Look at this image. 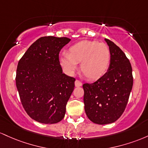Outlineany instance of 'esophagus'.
<instances>
[{"label":"esophagus","instance_id":"34e87169","mask_svg":"<svg viewBox=\"0 0 148 148\" xmlns=\"http://www.w3.org/2000/svg\"><path fill=\"white\" fill-rule=\"evenodd\" d=\"M75 87H81L82 85V82L78 79H76L75 82Z\"/></svg>","mask_w":148,"mask_h":148}]
</instances>
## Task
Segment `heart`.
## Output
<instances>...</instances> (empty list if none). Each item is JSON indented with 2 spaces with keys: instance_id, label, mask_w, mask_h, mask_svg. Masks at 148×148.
Segmentation results:
<instances>
[{
  "instance_id": "b5f03b06",
  "label": "heart",
  "mask_w": 148,
  "mask_h": 148,
  "mask_svg": "<svg viewBox=\"0 0 148 148\" xmlns=\"http://www.w3.org/2000/svg\"><path fill=\"white\" fill-rule=\"evenodd\" d=\"M59 61L66 73L73 75L80 67L89 79H97L107 72L110 62V52L107 45L96 40H82L64 52L59 56Z\"/></svg>"
}]
</instances>
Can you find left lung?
<instances>
[{
	"label": "left lung",
	"instance_id": "1",
	"mask_svg": "<svg viewBox=\"0 0 148 148\" xmlns=\"http://www.w3.org/2000/svg\"><path fill=\"white\" fill-rule=\"evenodd\" d=\"M105 40L110 52L108 72L96 82L82 86L86 114L98 124L112 123L120 117L133 87L130 61L118 46L107 38Z\"/></svg>",
	"mask_w": 148,
	"mask_h": 148
}]
</instances>
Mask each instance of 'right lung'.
<instances>
[{
  "instance_id": "1",
  "label": "right lung",
  "mask_w": 148,
  "mask_h": 148,
  "mask_svg": "<svg viewBox=\"0 0 148 148\" xmlns=\"http://www.w3.org/2000/svg\"><path fill=\"white\" fill-rule=\"evenodd\" d=\"M70 41L66 37L40 38L18 63L16 85L21 104L40 123H57L65 116L75 79L63 73L59 54Z\"/></svg>"
}]
</instances>
